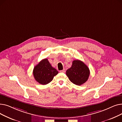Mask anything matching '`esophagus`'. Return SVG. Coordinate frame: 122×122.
<instances>
[{
    "label": "esophagus",
    "mask_w": 122,
    "mask_h": 122,
    "mask_svg": "<svg viewBox=\"0 0 122 122\" xmlns=\"http://www.w3.org/2000/svg\"><path fill=\"white\" fill-rule=\"evenodd\" d=\"M60 72H61V73H65V72H66V70H65V69H64L63 70H61V71H60Z\"/></svg>",
    "instance_id": "esophagus-1"
}]
</instances>
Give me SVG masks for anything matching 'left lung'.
Here are the masks:
<instances>
[{
    "mask_svg": "<svg viewBox=\"0 0 122 122\" xmlns=\"http://www.w3.org/2000/svg\"><path fill=\"white\" fill-rule=\"evenodd\" d=\"M90 74L88 67L85 64L79 60L73 61L71 67L66 71V75L69 79L73 84L81 86L86 82Z\"/></svg>",
    "mask_w": 122,
    "mask_h": 122,
    "instance_id": "obj_1",
    "label": "left lung"
}]
</instances>
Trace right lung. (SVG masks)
<instances>
[{"label":"right lung","instance_id":"add662e5","mask_svg":"<svg viewBox=\"0 0 122 122\" xmlns=\"http://www.w3.org/2000/svg\"><path fill=\"white\" fill-rule=\"evenodd\" d=\"M58 71L51 65L47 59H44L36 65L33 70V75L36 81L42 85L52 81Z\"/></svg>","mask_w":122,"mask_h":122}]
</instances>
